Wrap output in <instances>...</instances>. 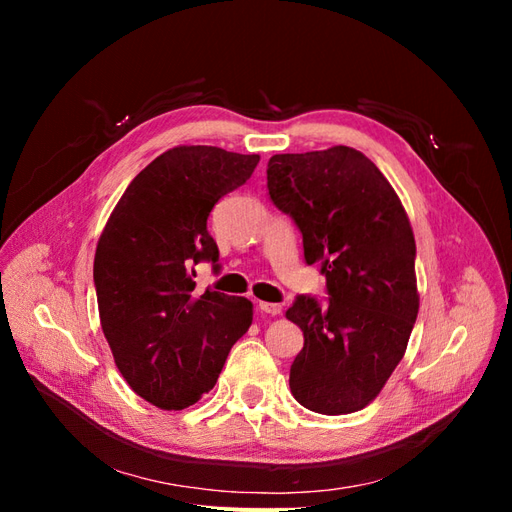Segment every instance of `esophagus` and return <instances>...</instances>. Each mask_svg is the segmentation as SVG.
<instances>
[{
    "label": "esophagus",
    "mask_w": 512,
    "mask_h": 512,
    "mask_svg": "<svg viewBox=\"0 0 512 512\" xmlns=\"http://www.w3.org/2000/svg\"><path fill=\"white\" fill-rule=\"evenodd\" d=\"M258 309L262 314H269V316H280L282 314V305L280 303H265L260 301L258 303Z\"/></svg>",
    "instance_id": "esophagus-1"
}]
</instances>
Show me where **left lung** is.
<instances>
[{
	"label": "left lung",
	"mask_w": 512,
	"mask_h": 512,
	"mask_svg": "<svg viewBox=\"0 0 512 512\" xmlns=\"http://www.w3.org/2000/svg\"><path fill=\"white\" fill-rule=\"evenodd\" d=\"M267 188L297 222L307 265L322 262L331 294L324 307L312 297L288 307L305 337L290 391L318 414L363 410L404 359L418 314L408 213L378 166L344 145L277 153Z\"/></svg>",
	"instance_id": "1"
}]
</instances>
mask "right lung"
<instances>
[{
  "label": "right lung",
  "instance_id": "right-lung-1",
  "mask_svg": "<svg viewBox=\"0 0 512 512\" xmlns=\"http://www.w3.org/2000/svg\"><path fill=\"white\" fill-rule=\"evenodd\" d=\"M260 156L209 145L164 151L123 192L98 239L94 282L102 333L130 389L160 410H183L209 393L230 348L250 329L245 297L192 280L218 262L207 218L252 177Z\"/></svg>",
  "mask_w": 512,
  "mask_h": 512
}]
</instances>
